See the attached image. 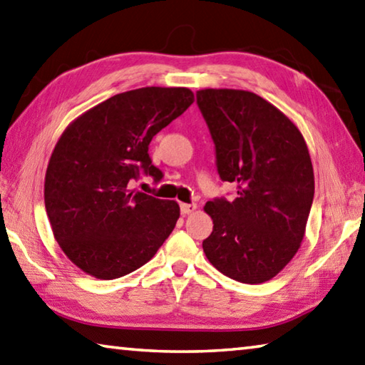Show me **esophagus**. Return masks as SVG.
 Returning a JSON list of instances; mask_svg holds the SVG:
<instances>
[{"label":"esophagus","mask_w":365,"mask_h":365,"mask_svg":"<svg viewBox=\"0 0 365 365\" xmlns=\"http://www.w3.org/2000/svg\"><path fill=\"white\" fill-rule=\"evenodd\" d=\"M181 208V215H190V212H194L197 210V205L195 203H181L180 205Z\"/></svg>","instance_id":"esophagus-1"}]
</instances>
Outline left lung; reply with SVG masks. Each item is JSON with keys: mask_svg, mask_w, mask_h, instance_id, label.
Instances as JSON below:
<instances>
[{"mask_svg": "<svg viewBox=\"0 0 365 365\" xmlns=\"http://www.w3.org/2000/svg\"><path fill=\"white\" fill-rule=\"evenodd\" d=\"M197 105L215 143L219 178L237 184L235 200L205 205L215 225L203 251L225 277L264 283L291 262L305 235L314 195L307 143L252 92L205 88Z\"/></svg>", "mask_w": 365, "mask_h": 365, "instance_id": "obj_1", "label": "left lung"}]
</instances>
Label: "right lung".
I'll list each match as a JSON object with an SVG mask.
<instances>
[{"mask_svg":"<svg viewBox=\"0 0 365 365\" xmlns=\"http://www.w3.org/2000/svg\"><path fill=\"white\" fill-rule=\"evenodd\" d=\"M194 103L185 87H143L88 109L60 136L46 171L53 237L74 265L98 279L135 272L173 232L180 205L132 184L163 173L149 143Z\"/></svg>","mask_w":365,"mask_h":365,"instance_id":"obj_1","label":"right lung"}]
</instances>
